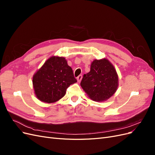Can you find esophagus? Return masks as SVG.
Wrapping results in <instances>:
<instances>
[{"label": "esophagus", "instance_id": "obj_1", "mask_svg": "<svg viewBox=\"0 0 155 155\" xmlns=\"http://www.w3.org/2000/svg\"><path fill=\"white\" fill-rule=\"evenodd\" d=\"M82 78H83V76L82 75H79V76H78V77L77 78V80L78 82H80L81 81L82 79Z\"/></svg>", "mask_w": 155, "mask_h": 155}]
</instances>
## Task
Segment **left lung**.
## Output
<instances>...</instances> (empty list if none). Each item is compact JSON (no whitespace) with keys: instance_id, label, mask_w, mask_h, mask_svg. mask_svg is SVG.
<instances>
[{"instance_id":"8db88e82","label":"left lung","mask_w":155,"mask_h":155,"mask_svg":"<svg viewBox=\"0 0 155 155\" xmlns=\"http://www.w3.org/2000/svg\"><path fill=\"white\" fill-rule=\"evenodd\" d=\"M118 85L114 67L106 59L94 60L91 71L84 74L81 86L94 101H104L114 94Z\"/></svg>"}]
</instances>
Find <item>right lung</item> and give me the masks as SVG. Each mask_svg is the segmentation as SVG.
Here are the masks:
<instances>
[{"label":"right lung","instance_id":"obj_1","mask_svg":"<svg viewBox=\"0 0 155 155\" xmlns=\"http://www.w3.org/2000/svg\"><path fill=\"white\" fill-rule=\"evenodd\" d=\"M77 82L65 58L51 57L33 77V85L38 99L54 103L62 98L70 85Z\"/></svg>","mask_w":155,"mask_h":155}]
</instances>
